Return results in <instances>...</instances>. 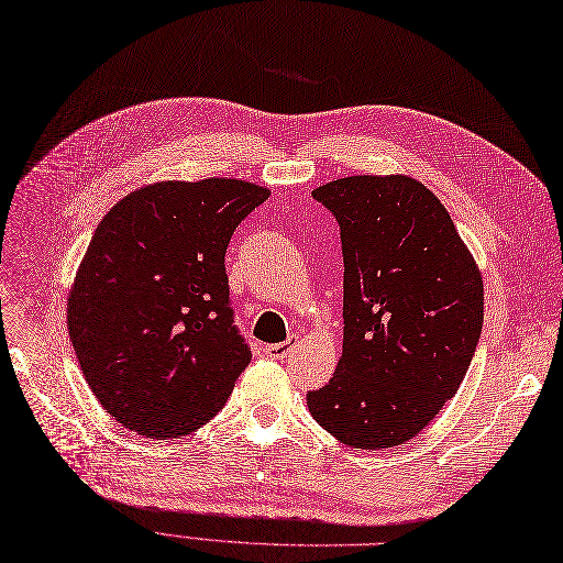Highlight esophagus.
I'll return each instance as SVG.
<instances>
[{
    "label": "esophagus",
    "instance_id": "esophagus-1",
    "mask_svg": "<svg viewBox=\"0 0 563 563\" xmlns=\"http://www.w3.org/2000/svg\"><path fill=\"white\" fill-rule=\"evenodd\" d=\"M295 347H297V336L287 339L283 343H271V345L264 347V352H266V357H271V360H285Z\"/></svg>",
    "mask_w": 563,
    "mask_h": 563
}]
</instances>
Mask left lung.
<instances>
[{"label":"left lung","mask_w":563,"mask_h":563,"mask_svg":"<svg viewBox=\"0 0 563 563\" xmlns=\"http://www.w3.org/2000/svg\"><path fill=\"white\" fill-rule=\"evenodd\" d=\"M318 199L341 227L343 355L306 394L345 445L420 433L460 389L483 331V278L445 206L406 176L331 180Z\"/></svg>","instance_id":"8db88e82"}]
</instances>
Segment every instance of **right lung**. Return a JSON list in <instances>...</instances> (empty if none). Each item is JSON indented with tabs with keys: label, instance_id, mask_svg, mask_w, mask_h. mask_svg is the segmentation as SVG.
<instances>
[{
	"label": "right lung",
	"instance_id": "right-lung-1",
	"mask_svg": "<svg viewBox=\"0 0 563 563\" xmlns=\"http://www.w3.org/2000/svg\"><path fill=\"white\" fill-rule=\"evenodd\" d=\"M266 197L234 178L169 180L99 222L67 324L82 376L122 427L166 441L227 404L253 352L234 324L224 253Z\"/></svg>",
	"mask_w": 563,
	"mask_h": 563
}]
</instances>
